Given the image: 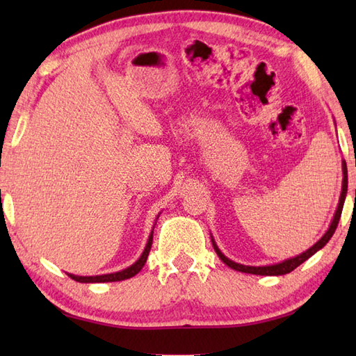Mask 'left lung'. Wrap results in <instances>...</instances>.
<instances>
[{
  "label": "left lung",
  "instance_id": "8db88e82",
  "mask_svg": "<svg viewBox=\"0 0 356 356\" xmlns=\"http://www.w3.org/2000/svg\"><path fill=\"white\" fill-rule=\"evenodd\" d=\"M346 194H347V165H346V162H343V188H341V195H339V203H338V208L335 211L334 220H332L326 234H324V236L318 241H316V243L312 248H309L307 251H305L303 254H300L297 257H292V259H287L282 263L269 264V266H246V264L236 263V261L229 260L228 257H225L220 249H218V246L216 245L214 238H211V240H213V246L216 249L218 259H220L225 264H228L231 269H236L238 272H245V274H254V275H284V274H289V272H292L295 268H298L301 263H305L307 259H311V257L316 251H320L321 248H324V245H326L327 241L332 238V236H334V232H335L338 222H339V217H341Z\"/></svg>",
  "mask_w": 356,
  "mask_h": 356
}]
</instances>
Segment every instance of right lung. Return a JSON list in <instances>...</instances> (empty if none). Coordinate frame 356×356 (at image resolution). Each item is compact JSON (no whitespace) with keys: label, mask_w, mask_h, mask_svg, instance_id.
I'll use <instances>...</instances> for the list:
<instances>
[{"label":"right lung","mask_w":356,"mask_h":356,"mask_svg":"<svg viewBox=\"0 0 356 356\" xmlns=\"http://www.w3.org/2000/svg\"><path fill=\"white\" fill-rule=\"evenodd\" d=\"M151 245H153V231H151L148 241H147V246L143 249L142 255L139 257V260L133 263L130 268H127L124 270H119V272H113V274H104V275H95V277H79V275H73L69 274L70 278H73L74 282H79V283H107V282H122V280L127 278H131L134 277L138 272H140V269L143 268V264L147 263L148 259V254H149V249Z\"/></svg>","instance_id":"right-lung-1"}]
</instances>
